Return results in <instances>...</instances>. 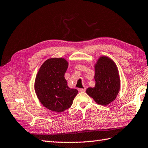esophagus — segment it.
I'll return each instance as SVG.
<instances>
[{
  "label": "esophagus",
  "mask_w": 148,
  "mask_h": 148,
  "mask_svg": "<svg viewBox=\"0 0 148 148\" xmlns=\"http://www.w3.org/2000/svg\"><path fill=\"white\" fill-rule=\"evenodd\" d=\"M85 91V88H79L78 89V92H84Z\"/></svg>",
  "instance_id": "34e87169"
}]
</instances>
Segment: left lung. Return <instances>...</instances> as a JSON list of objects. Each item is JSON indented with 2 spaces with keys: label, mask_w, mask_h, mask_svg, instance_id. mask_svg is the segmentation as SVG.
<instances>
[{
  "label": "left lung",
  "mask_w": 148,
  "mask_h": 148,
  "mask_svg": "<svg viewBox=\"0 0 148 148\" xmlns=\"http://www.w3.org/2000/svg\"><path fill=\"white\" fill-rule=\"evenodd\" d=\"M95 85L86 93L101 106H108L116 100L121 89V80L116 63L107 56H100L94 64Z\"/></svg>",
  "instance_id": "left-lung-1"
}]
</instances>
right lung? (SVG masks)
<instances>
[{
  "label": "right lung",
  "instance_id": "right-lung-1",
  "mask_svg": "<svg viewBox=\"0 0 148 148\" xmlns=\"http://www.w3.org/2000/svg\"><path fill=\"white\" fill-rule=\"evenodd\" d=\"M68 62L63 58H51L42 64L34 82V90L39 102L46 109L62 112L69 109L78 93L70 88L64 78Z\"/></svg>",
  "mask_w": 148,
  "mask_h": 148
}]
</instances>
